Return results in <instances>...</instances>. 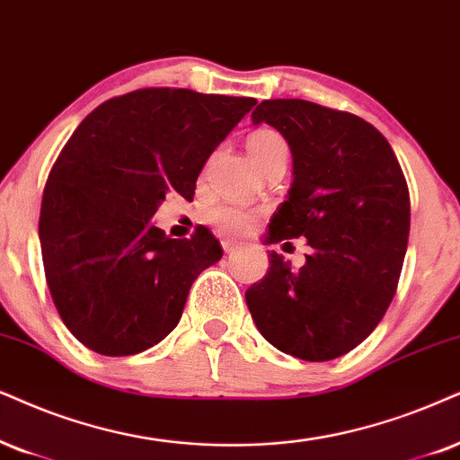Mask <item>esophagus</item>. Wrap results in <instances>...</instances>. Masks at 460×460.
<instances>
[{
  "instance_id": "esophagus-1",
  "label": "esophagus",
  "mask_w": 460,
  "mask_h": 460,
  "mask_svg": "<svg viewBox=\"0 0 460 460\" xmlns=\"http://www.w3.org/2000/svg\"><path fill=\"white\" fill-rule=\"evenodd\" d=\"M220 246H223V250H225L226 254H229V252H234V250H237V246H240V242L234 240V237H223V240H220Z\"/></svg>"
}]
</instances>
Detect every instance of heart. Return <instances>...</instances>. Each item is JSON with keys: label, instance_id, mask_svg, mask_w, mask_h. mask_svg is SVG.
I'll return each mask as SVG.
<instances>
[{"label": "heart", "instance_id": "1", "mask_svg": "<svg viewBox=\"0 0 460 460\" xmlns=\"http://www.w3.org/2000/svg\"><path fill=\"white\" fill-rule=\"evenodd\" d=\"M248 153L252 156V161L259 167H263L267 161L273 159L276 155H288L287 139L280 133L273 129H257L248 136ZM259 210L257 208H250L246 203L240 201H220L217 206L208 208L203 212V220L208 225H212L214 229L226 235H240L246 234L248 229H252V225L257 223Z\"/></svg>", "mask_w": 460, "mask_h": 460}]
</instances>
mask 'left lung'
<instances>
[{"mask_svg":"<svg viewBox=\"0 0 460 460\" xmlns=\"http://www.w3.org/2000/svg\"><path fill=\"white\" fill-rule=\"evenodd\" d=\"M252 123L276 127L293 153V184L267 242L305 237L312 252L293 270L271 250L263 280L246 290L248 310L278 350L337 358L369 337L397 290L410 235L403 170L388 139L357 114L265 100Z\"/></svg>","mask_w":460,"mask_h":460,"instance_id":"obj_1","label":"left lung"}]
</instances>
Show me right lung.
Returning a JSON list of instances; mask_svg holds the SVG:
<instances>
[{"instance_id": "right-lung-1", "label": "right lung", "mask_w": 460, "mask_h": 460, "mask_svg": "<svg viewBox=\"0 0 460 460\" xmlns=\"http://www.w3.org/2000/svg\"><path fill=\"white\" fill-rule=\"evenodd\" d=\"M254 97L153 86L103 102L57 156L40 210L46 284L61 321L103 357H129L176 327L195 278L223 248L203 226L153 225L167 193L193 199L203 163Z\"/></svg>"}]
</instances>
